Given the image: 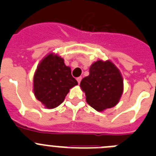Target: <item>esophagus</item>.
Segmentation results:
<instances>
[{
	"label": "esophagus",
	"instance_id": "1",
	"mask_svg": "<svg viewBox=\"0 0 156 156\" xmlns=\"http://www.w3.org/2000/svg\"><path fill=\"white\" fill-rule=\"evenodd\" d=\"M76 80H77V82H78V83H80L81 81V80H82V77H78Z\"/></svg>",
	"mask_w": 156,
	"mask_h": 156
}]
</instances>
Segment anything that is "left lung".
<instances>
[{
	"label": "left lung",
	"instance_id": "1",
	"mask_svg": "<svg viewBox=\"0 0 156 156\" xmlns=\"http://www.w3.org/2000/svg\"><path fill=\"white\" fill-rule=\"evenodd\" d=\"M89 73L80 82L87 102L98 112L116 105L123 91L122 77L116 66L98 60L90 66Z\"/></svg>",
	"mask_w": 156,
	"mask_h": 156
}]
</instances>
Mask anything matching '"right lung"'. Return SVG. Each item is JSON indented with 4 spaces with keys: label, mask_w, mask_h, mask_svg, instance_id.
Returning a JSON list of instances; mask_svg holds the SVG:
<instances>
[{
    "label": "right lung",
    "mask_w": 156,
    "mask_h": 156,
    "mask_svg": "<svg viewBox=\"0 0 156 156\" xmlns=\"http://www.w3.org/2000/svg\"><path fill=\"white\" fill-rule=\"evenodd\" d=\"M77 84L64 59L52 53L38 65L34 76V95L47 108L62 104L70 88Z\"/></svg>",
    "instance_id": "1"
}]
</instances>
